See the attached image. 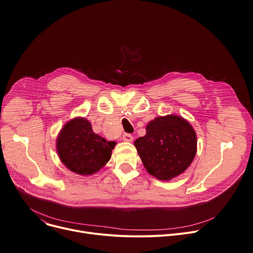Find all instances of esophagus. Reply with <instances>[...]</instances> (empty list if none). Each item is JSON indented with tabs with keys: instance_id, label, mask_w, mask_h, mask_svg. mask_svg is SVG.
Wrapping results in <instances>:
<instances>
[{
	"instance_id": "esophagus-1",
	"label": "esophagus",
	"mask_w": 253,
	"mask_h": 253,
	"mask_svg": "<svg viewBox=\"0 0 253 253\" xmlns=\"http://www.w3.org/2000/svg\"><path fill=\"white\" fill-rule=\"evenodd\" d=\"M123 140L126 142H132L133 141V136L129 133H124L123 134Z\"/></svg>"
}]
</instances>
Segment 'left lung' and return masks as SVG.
<instances>
[{
	"label": "left lung",
	"mask_w": 253,
	"mask_h": 253,
	"mask_svg": "<svg viewBox=\"0 0 253 253\" xmlns=\"http://www.w3.org/2000/svg\"><path fill=\"white\" fill-rule=\"evenodd\" d=\"M134 145L147 172L160 180H169L185 171L197 152V135L182 117H157L146 126V134Z\"/></svg>",
	"instance_id": "8db88e82"
}]
</instances>
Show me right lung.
Instances as JSON below:
<instances>
[{
    "mask_svg": "<svg viewBox=\"0 0 253 253\" xmlns=\"http://www.w3.org/2000/svg\"><path fill=\"white\" fill-rule=\"evenodd\" d=\"M115 144L96 134L86 119L79 117L63 126L57 137L56 149L68 169L81 175H90L109 162Z\"/></svg>",
    "mask_w": 253,
    "mask_h": 253,
    "instance_id": "1",
    "label": "right lung"
}]
</instances>
